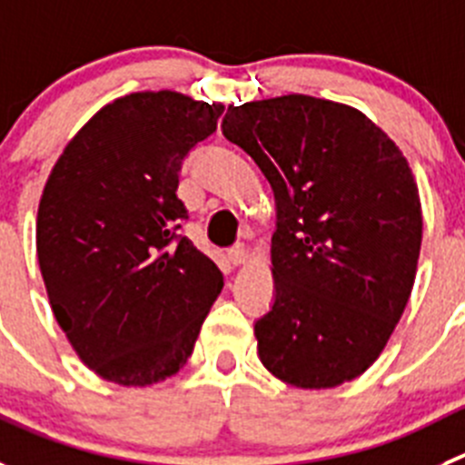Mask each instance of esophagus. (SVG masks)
Masks as SVG:
<instances>
[{"label": "esophagus", "mask_w": 465, "mask_h": 465, "mask_svg": "<svg viewBox=\"0 0 465 465\" xmlns=\"http://www.w3.org/2000/svg\"><path fill=\"white\" fill-rule=\"evenodd\" d=\"M247 259H250V252H247L245 245H236L229 250V262H232L233 266H245Z\"/></svg>", "instance_id": "34e87169"}]
</instances>
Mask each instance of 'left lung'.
Masks as SVG:
<instances>
[{
  "mask_svg": "<svg viewBox=\"0 0 465 465\" xmlns=\"http://www.w3.org/2000/svg\"><path fill=\"white\" fill-rule=\"evenodd\" d=\"M223 134L275 194V301L254 323L259 360L302 390L358 379L413 292L422 206L409 160L360 110L302 94L232 105Z\"/></svg>",
  "mask_w": 465,
  "mask_h": 465,
  "instance_id": "1",
  "label": "left lung"
}]
</instances>
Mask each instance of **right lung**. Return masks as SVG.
I'll return each instance as SVG.
<instances>
[{
	"mask_svg": "<svg viewBox=\"0 0 465 465\" xmlns=\"http://www.w3.org/2000/svg\"><path fill=\"white\" fill-rule=\"evenodd\" d=\"M223 103L140 91L95 112L43 188L36 252L50 307L101 379L146 388L188 362L223 272L181 236L176 197L193 146Z\"/></svg>",
	"mask_w": 465,
	"mask_h": 465,
	"instance_id": "right-lung-1",
	"label": "right lung"
}]
</instances>
